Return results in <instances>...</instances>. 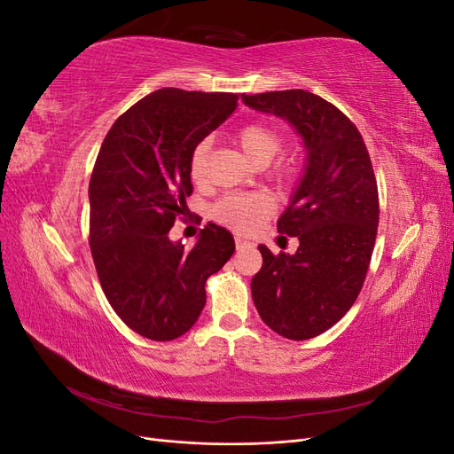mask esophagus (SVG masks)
Returning <instances> with one entry per match:
<instances>
[{
	"label": "esophagus",
	"instance_id": "esophagus-1",
	"mask_svg": "<svg viewBox=\"0 0 454 454\" xmlns=\"http://www.w3.org/2000/svg\"><path fill=\"white\" fill-rule=\"evenodd\" d=\"M235 244H237V250H244V248H250V246H254L248 239H244V237H235Z\"/></svg>",
	"mask_w": 454,
	"mask_h": 454
}]
</instances>
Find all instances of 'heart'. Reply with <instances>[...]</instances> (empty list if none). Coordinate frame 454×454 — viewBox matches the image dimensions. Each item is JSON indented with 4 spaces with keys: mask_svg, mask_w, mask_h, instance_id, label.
<instances>
[{
    "mask_svg": "<svg viewBox=\"0 0 454 454\" xmlns=\"http://www.w3.org/2000/svg\"><path fill=\"white\" fill-rule=\"evenodd\" d=\"M237 142L250 162L255 167H267V164L277 157L282 147V134L270 129L263 122H252L239 130ZM206 157H208V142H200L193 153H191V177L200 184L206 176ZM294 167L286 164L278 170L280 177L290 176ZM272 204L267 197L257 193H242V195H227L215 204L214 215L219 223L231 227L235 231L246 232L255 229L263 219L270 214Z\"/></svg>",
    "mask_w": 454,
    "mask_h": 454,
    "instance_id": "1",
    "label": "heart"
}]
</instances>
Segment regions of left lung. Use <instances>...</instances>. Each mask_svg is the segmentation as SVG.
Instances as JSON below:
<instances>
[{"mask_svg":"<svg viewBox=\"0 0 454 454\" xmlns=\"http://www.w3.org/2000/svg\"><path fill=\"white\" fill-rule=\"evenodd\" d=\"M246 106L286 119L307 147L305 174L278 219L299 239L294 255L261 244L254 305L272 332L305 340L327 332L358 297L379 227V191L362 134L337 109L303 89L242 94Z\"/></svg>","mask_w":454,"mask_h":454,"instance_id":"8db88e82","label":"left lung"}]
</instances>
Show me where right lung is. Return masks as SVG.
Masks as SVG:
<instances>
[{
	"mask_svg": "<svg viewBox=\"0 0 454 454\" xmlns=\"http://www.w3.org/2000/svg\"><path fill=\"white\" fill-rule=\"evenodd\" d=\"M232 92L159 89L109 129L89 184L90 254L119 318L151 340L187 333L206 305V280L235 252L208 223L185 250L168 232L193 193L191 153L237 109Z\"/></svg>",
	"mask_w": 454,
	"mask_h": 454,
	"instance_id": "1",
	"label": "right lung"
}]
</instances>
